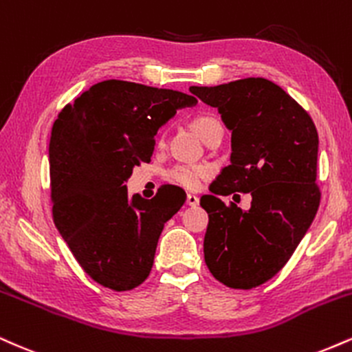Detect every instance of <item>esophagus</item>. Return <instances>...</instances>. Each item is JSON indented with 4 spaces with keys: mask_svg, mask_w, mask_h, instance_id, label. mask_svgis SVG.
Segmentation results:
<instances>
[{
    "mask_svg": "<svg viewBox=\"0 0 352 352\" xmlns=\"http://www.w3.org/2000/svg\"><path fill=\"white\" fill-rule=\"evenodd\" d=\"M186 204L191 206V208H196V206L199 204V197H197L196 194H188V196H186Z\"/></svg>",
    "mask_w": 352,
    "mask_h": 352,
    "instance_id": "esophagus-1",
    "label": "esophagus"
}]
</instances>
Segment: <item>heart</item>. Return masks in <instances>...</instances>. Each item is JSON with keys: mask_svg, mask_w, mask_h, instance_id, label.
I'll return each instance as SVG.
<instances>
[{"mask_svg": "<svg viewBox=\"0 0 352 352\" xmlns=\"http://www.w3.org/2000/svg\"><path fill=\"white\" fill-rule=\"evenodd\" d=\"M192 130L196 131L197 136L204 143H208L212 136L221 135L222 125L221 122L214 117V115L209 113H199L191 120ZM158 143H163V135H160ZM210 175V169L208 166H189V164H179V166H175L171 171L168 173V177L171 183H175L181 188L186 189H197L202 183L204 177Z\"/></svg>", "mask_w": 352, "mask_h": 352, "instance_id": "b5f03b06", "label": "heart"}]
</instances>
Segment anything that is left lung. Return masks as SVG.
Returning a JSON list of instances; mask_svg holds the SVG:
<instances>
[{
  "instance_id": "left-lung-1",
  "label": "left lung",
  "mask_w": 352,
  "mask_h": 352,
  "mask_svg": "<svg viewBox=\"0 0 352 352\" xmlns=\"http://www.w3.org/2000/svg\"><path fill=\"white\" fill-rule=\"evenodd\" d=\"M189 90L216 107L232 131L230 164L210 184L212 194L201 197L209 214L206 265L226 287L250 290L282 270L320 208L316 126L267 78ZM232 192H251L249 211L218 199Z\"/></svg>"
}]
</instances>
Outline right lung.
Instances as JSON below:
<instances>
[{
    "instance_id": "1",
    "label": "right lung",
    "mask_w": 352,
    "mask_h": 352,
    "mask_svg": "<svg viewBox=\"0 0 352 352\" xmlns=\"http://www.w3.org/2000/svg\"><path fill=\"white\" fill-rule=\"evenodd\" d=\"M192 95L126 80H103L62 109L49 142L54 224L85 274L126 292L150 275L163 227L184 196L128 197L125 181L148 163L160 126Z\"/></svg>"
}]
</instances>
